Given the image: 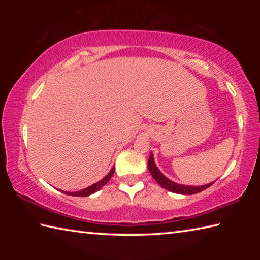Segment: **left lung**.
I'll return each instance as SVG.
<instances>
[{
  "mask_svg": "<svg viewBox=\"0 0 260 260\" xmlns=\"http://www.w3.org/2000/svg\"><path fill=\"white\" fill-rule=\"evenodd\" d=\"M148 169H149V172H150V174L152 175V178L156 180L158 184H160V187H162L169 191H172L175 193H181V195H192V193L201 192L213 184L212 182V183L204 184V186L195 187V186H184V184H179L171 181V180L167 179L165 175L157 169L155 161H153L152 153H150V157H149Z\"/></svg>",
  "mask_w": 260,
  "mask_h": 260,
  "instance_id": "8db88e82",
  "label": "left lung"
}]
</instances>
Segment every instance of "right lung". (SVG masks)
I'll use <instances>...</instances> for the list:
<instances>
[{
  "instance_id": "obj_1",
  "label": "right lung",
  "mask_w": 260,
  "mask_h": 260,
  "mask_svg": "<svg viewBox=\"0 0 260 260\" xmlns=\"http://www.w3.org/2000/svg\"><path fill=\"white\" fill-rule=\"evenodd\" d=\"M113 173H114V167H112L111 171H110V172L107 175H105V177L102 180H100L99 182L91 184V186H89V187L82 189V190L74 191V192H70V191H63V192L67 193V195H71V196H80V197L89 196V195H91V193H94L98 190H100V189L102 188L103 186H105V184L109 182V180L111 179Z\"/></svg>"
}]
</instances>
